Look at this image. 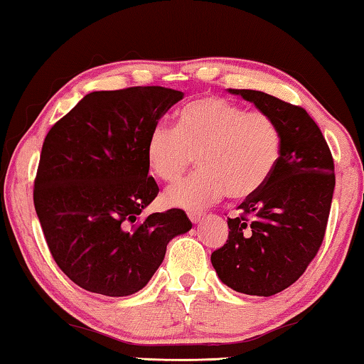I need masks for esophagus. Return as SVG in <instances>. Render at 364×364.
<instances>
[{"mask_svg":"<svg viewBox=\"0 0 364 364\" xmlns=\"http://www.w3.org/2000/svg\"><path fill=\"white\" fill-rule=\"evenodd\" d=\"M188 217L193 224H198V222L200 220V217H203V213H199V210H188Z\"/></svg>","mask_w":364,"mask_h":364,"instance_id":"1","label":"esophagus"}]
</instances>
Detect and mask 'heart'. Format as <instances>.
<instances>
[{
  "instance_id": "b5f03b06",
  "label": "heart",
  "mask_w": 364,
  "mask_h": 364,
  "mask_svg": "<svg viewBox=\"0 0 364 364\" xmlns=\"http://www.w3.org/2000/svg\"><path fill=\"white\" fill-rule=\"evenodd\" d=\"M281 144V130L268 114L209 96L184 105L176 127L155 124L145 155L150 171L168 183L180 180L196 156L200 170L168 188L164 200L171 208L200 209L225 193L232 199L258 193L278 165Z\"/></svg>"
}]
</instances>
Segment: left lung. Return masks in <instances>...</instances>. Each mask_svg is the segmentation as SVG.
I'll use <instances>...</instances> for the list:
<instances>
[{
  "label": "left lung",
  "instance_id": "left-lung-1",
  "mask_svg": "<svg viewBox=\"0 0 364 364\" xmlns=\"http://www.w3.org/2000/svg\"><path fill=\"white\" fill-rule=\"evenodd\" d=\"M274 119L281 155L273 175L229 219L225 245L210 255L220 281L248 296L278 294L301 278L321 248L332 205L333 159L306 109L255 90H229Z\"/></svg>",
  "mask_w": 364,
  "mask_h": 364
}]
</instances>
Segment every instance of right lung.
<instances>
[{"label":"right lung","instance_id":"add662e5","mask_svg":"<svg viewBox=\"0 0 364 364\" xmlns=\"http://www.w3.org/2000/svg\"><path fill=\"white\" fill-rule=\"evenodd\" d=\"M183 93L164 86L93 91L43 140L34 205L53 259L83 289L122 297L142 289L166 245L191 230L181 209L142 210L156 198L145 145Z\"/></svg>","mask_w":364,"mask_h":364}]
</instances>
